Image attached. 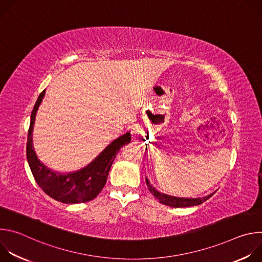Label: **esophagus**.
I'll return each instance as SVG.
<instances>
[{"instance_id": "34e87169", "label": "esophagus", "mask_w": 262, "mask_h": 262, "mask_svg": "<svg viewBox=\"0 0 262 262\" xmlns=\"http://www.w3.org/2000/svg\"><path fill=\"white\" fill-rule=\"evenodd\" d=\"M141 134H142V132H141V127H140V126L135 125V126L132 128V135H133V137H134L135 139L138 138L139 136H141Z\"/></svg>"}]
</instances>
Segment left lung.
Masks as SVG:
<instances>
[{
  "mask_svg": "<svg viewBox=\"0 0 262 262\" xmlns=\"http://www.w3.org/2000/svg\"><path fill=\"white\" fill-rule=\"evenodd\" d=\"M146 184L148 186V190L150 191V193L155 196V198L157 200H159L161 203L171 206V207H188V206H194V205H199L201 203H203L204 201H206L207 199H209L214 193L203 197V198H178V197H173V196H169L163 193H160L159 191H157L154 186L150 184V182L148 181V179L146 178Z\"/></svg>",
  "mask_w": 262,
  "mask_h": 262,
  "instance_id": "1",
  "label": "left lung"
}]
</instances>
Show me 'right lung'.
<instances>
[{
  "label": "right lung",
  "mask_w": 262,
  "mask_h": 262,
  "mask_svg": "<svg viewBox=\"0 0 262 262\" xmlns=\"http://www.w3.org/2000/svg\"><path fill=\"white\" fill-rule=\"evenodd\" d=\"M43 90L34 105L31 114V122L28 130L27 141V160L35 178V181L40 186V189L51 198L66 204L84 203L94 199L106 182L108 171L113 164L116 155L121 147L130 142L132 137L129 133L119 137L112 142L87 167L72 173L61 174L54 172L46 167L37 156L33 148L32 132L35 122L36 112L45 96Z\"/></svg>",
  "instance_id": "1"
}]
</instances>
